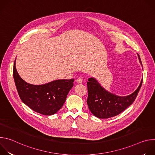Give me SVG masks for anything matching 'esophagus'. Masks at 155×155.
I'll list each match as a JSON object with an SVG mask.
<instances>
[{"label":"esophagus","instance_id":"34e87169","mask_svg":"<svg viewBox=\"0 0 155 155\" xmlns=\"http://www.w3.org/2000/svg\"><path fill=\"white\" fill-rule=\"evenodd\" d=\"M76 81H77L78 83H82L83 80H82V79H81V78H77V79L76 80Z\"/></svg>","mask_w":155,"mask_h":155}]
</instances>
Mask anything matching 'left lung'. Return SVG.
Returning a JSON list of instances; mask_svg holds the SVG:
<instances>
[{
  "label": "left lung",
  "instance_id": "8db88e82",
  "mask_svg": "<svg viewBox=\"0 0 155 155\" xmlns=\"http://www.w3.org/2000/svg\"><path fill=\"white\" fill-rule=\"evenodd\" d=\"M140 62H142L139 54ZM143 81L141 80L137 89L130 95L118 96L108 92L94 78H89L87 82V104L91 113L99 118H108L123 112L135 101Z\"/></svg>",
  "mask_w": 155,
  "mask_h": 155
}]
</instances>
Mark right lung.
<instances>
[{"label": "right lung", "mask_w": 155, "mask_h": 155, "mask_svg": "<svg viewBox=\"0 0 155 155\" xmlns=\"http://www.w3.org/2000/svg\"><path fill=\"white\" fill-rule=\"evenodd\" d=\"M13 66V78L20 99L34 111L45 115L56 114L63 106L66 97L74 86V79L57 80L50 83L34 85L19 75Z\"/></svg>", "instance_id": "1"}]
</instances>
